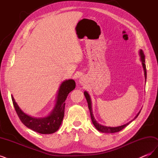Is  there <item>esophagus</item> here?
Instances as JSON below:
<instances>
[{"mask_svg": "<svg viewBox=\"0 0 158 158\" xmlns=\"http://www.w3.org/2000/svg\"><path fill=\"white\" fill-rule=\"evenodd\" d=\"M85 79L84 78V77H82V78H81L80 79V82L81 83V84H84V83H85Z\"/></svg>", "mask_w": 158, "mask_h": 158, "instance_id": "1", "label": "esophagus"}]
</instances>
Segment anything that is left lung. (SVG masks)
<instances>
[{
    "label": "left lung",
    "instance_id": "left-lung-1",
    "mask_svg": "<svg viewBox=\"0 0 158 158\" xmlns=\"http://www.w3.org/2000/svg\"><path fill=\"white\" fill-rule=\"evenodd\" d=\"M140 59H141V61H142V66H143V69H144V76H145V79H146V64H145V56L144 54V52H143L142 50L140 51ZM84 95L85 98H86L87 100V102L88 104V108L89 109V112H90V115H91V118H92V123L94 124V125L95 126V127L96 128V129L98 131H100V132H106V133H114V132H117L121 131V130L124 128H125L129 123L131 122H129L125 125L120 126V127H106V126H103L102 125H100L96 121H95V119L93 115V113H92V103H91V99L89 98V95L88 94L87 92H84ZM140 113V111L137 114V115L135 117V118L133 119V120H135V119L138 116V114ZM132 120V121H133Z\"/></svg>",
    "mask_w": 158,
    "mask_h": 158
}]
</instances>
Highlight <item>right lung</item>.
<instances>
[{
	"label": "right lung",
	"mask_w": 158,
	"mask_h": 158,
	"mask_svg": "<svg viewBox=\"0 0 158 158\" xmlns=\"http://www.w3.org/2000/svg\"><path fill=\"white\" fill-rule=\"evenodd\" d=\"M76 86L73 80H65L60 85L55 107L49 116L45 118L32 117L23 113L18 107L13 96L12 100L18 117L22 123L32 131L41 134H52L58 131L64 114L65 101L69 94Z\"/></svg>",
	"instance_id": "right-lung-1"
}]
</instances>
